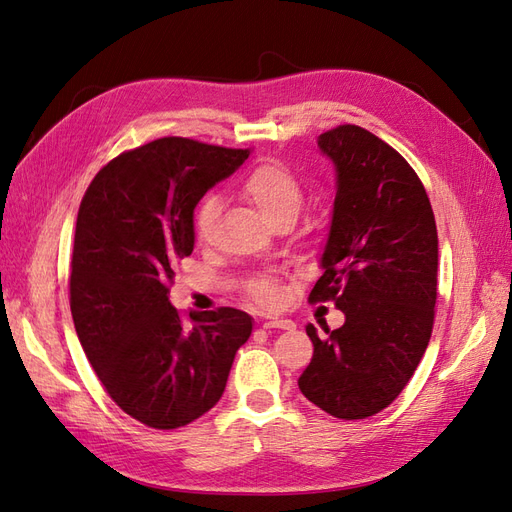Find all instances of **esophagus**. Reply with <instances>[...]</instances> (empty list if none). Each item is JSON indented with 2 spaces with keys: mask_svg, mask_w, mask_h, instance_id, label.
I'll list each match as a JSON object with an SVG mask.
<instances>
[{
  "mask_svg": "<svg viewBox=\"0 0 512 512\" xmlns=\"http://www.w3.org/2000/svg\"><path fill=\"white\" fill-rule=\"evenodd\" d=\"M262 327L265 329H282V331H292L297 324H294L292 320L288 318H271V320H265L262 322Z\"/></svg>",
  "mask_w": 512,
  "mask_h": 512,
  "instance_id": "34e87169",
  "label": "esophagus"
}]
</instances>
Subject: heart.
Segmentation results:
<instances>
[{"label":"heart","mask_w":512,"mask_h":512,"mask_svg":"<svg viewBox=\"0 0 512 512\" xmlns=\"http://www.w3.org/2000/svg\"><path fill=\"white\" fill-rule=\"evenodd\" d=\"M239 196L258 209L269 224L277 226L284 220H294L303 205V185L292 170L280 162L254 166L237 188ZM222 213L218 196H205L194 213V235L198 241H211L215 224ZM252 299L262 307H273L280 301V284L275 277H260L250 284Z\"/></svg>","instance_id":"obj_1"}]
</instances>
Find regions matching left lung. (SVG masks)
Here are the masks:
<instances>
[{"instance_id":"8db88e82","label":"left lung","mask_w":512,"mask_h":512,"mask_svg":"<svg viewBox=\"0 0 512 512\" xmlns=\"http://www.w3.org/2000/svg\"><path fill=\"white\" fill-rule=\"evenodd\" d=\"M335 168V203L309 301L346 322L314 344L301 393L335 418H367L404 391L427 350L438 297V230L412 166L376 134L339 126L318 136Z\"/></svg>"}]
</instances>
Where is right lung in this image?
Wrapping results in <instances>:
<instances>
[{"instance_id": "obj_1", "label": "right lung", "mask_w": 512, "mask_h": 512, "mask_svg": "<svg viewBox=\"0 0 512 512\" xmlns=\"http://www.w3.org/2000/svg\"><path fill=\"white\" fill-rule=\"evenodd\" d=\"M247 149L166 136L108 162L76 218L70 309L87 359L115 404L153 429H177L218 404L252 316L168 301L177 260L194 250V209Z\"/></svg>"}]
</instances>
